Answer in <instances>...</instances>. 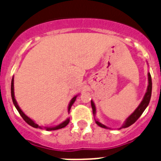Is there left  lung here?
I'll use <instances>...</instances> for the list:
<instances>
[{"instance_id": "8db88e82", "label": "left lung", "mask_w": 161, "mask_h": 161, "mask_svg": "<svg viewBox=\"0 0 161 161\" xmlns=\"http://www.w3.org/2000/svg\"><path fill=\"white\" fill-rule=\"evenodd\" d=\"M148 88H147V91H146L145 94L144 96V98H143L142 101L141 102V104H139L136 108L135 109V111L129 116V117L127 118L125 121L124 122V124L122 125V126L120 127V129H125V128H128L129 127L130 125H132V124L135 123L136 120H138V118L142 115V113H144V111L145 110V108H147V106L149 104V101H150V99H151V95H152V78H151V75L150 73H148ZM91 105H92V113H93L94 116H96V106L95 104L92 101H91ZM95 121L97 123V125L98 126L101 127V128H104V129H109L110 128L107 127L106 125H103L102 123L99 121L97 119L95 118Z\"/></svg>"}]
</instances>
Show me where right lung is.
Segmentation results:
<instances>
[{
    "mask_svg": "<svg viewBox=\"0 0 161 161\" xmlns=\"http://www.w3.org/2000/svg\"><path fill=\"white\" fill-rule=\"evenodd\" d=\"M11 96H12V100H13V104H14V106H15L16 108L17 109V111L19 112V113H20V115L21 116V117L24 119V120H25V121L28 125H29L30 126L33 127V128H36V129H42V127L39 126V125H38L37 124L35 123V122L33 121L32 119H30L29 116H26V115L23 112H22V110L20 109V108L19 107L18 104H17V102L15 99V96H14V78H13V79H12V82H11ZM77 96L78 95L73 97V99H72V100L70 101V102H69V107H68V113H69V111H70V109H71V107H72V105L73 104V103H74L75 101H76V97H77ZM69 120H70V119H69V118H67V119H66L64 121H63L62 123H60V125H57V126H53V127H45V129H46L47 131H52V130H57V129H62V128H64V127H65L66 125L69 123Z\"/></svg>",
    "mask_w": 161,
    "mask_h": 161,
    "instance_id": "right-lung-1",
    "label": "right lung"
}]
</instances>
